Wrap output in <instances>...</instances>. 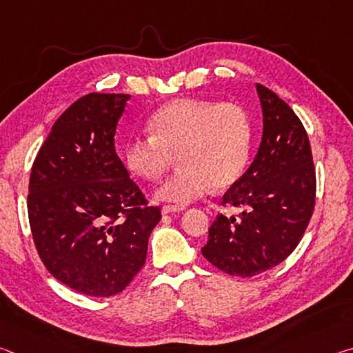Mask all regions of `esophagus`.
<instances>
[{"instance_id":"esophagus-1","label":"esophagus","mask_w":353,"mask_h":353,"mask_svg":"<svg viewBox=\"0 0 353 353\" xmlns=\"http://www.w3.org/2000/svg\"><path fill=\"white\" fill-rule=\"evenodd\" d=\"M185 207H179V205H163L162 207V213L168 214V213H174V212H182Z\"/></svg>"}]
</instances>
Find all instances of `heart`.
I'll return each instance as SVG.
<instances>
[{
    "mask_svg": "<svg viewBox=\"0 0 353 353\" xmlns=\"http://www.w3.org/2000/svg\"><path fill=\"white\" fill-rule=\"evenodd\" d=\"M148 129L151 135L128 141L124 160L135 176L159 181L177 157L181 170L157 190L159 201L188 205L213 187L234 185L248 166L252 121L240 104L176 99L149 118Z\"/></svg>",
    "mask_w": 353,
    "mask_h": 353,
    "instance_id": "b5f03b06",
    "label": "heart"
}]
</instances>
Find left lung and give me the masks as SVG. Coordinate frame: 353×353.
Segmentation results:
<instances>
[{
    "instance_id": "1",
    "label": "left lung",
    "mask_w": 353,
    "mask_h": 353,
    "mask_svg": "<svg viewBox=\"0 0 353 353\" xmlns=\"http://www.w3.org/2000/svg\"><path fill=\"white\" fill-rule=\"evenodd\" d=\"M263 139L252 165L225 191L202 255L230 276L252 277L277 266L296 249L312 219L316 171L307 130L291 107L256 83Z\"/></svg>"
}]
</instances>
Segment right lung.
I'll return each instance as SVG.
<instances>
[{"label":"right lung","mask_w":353,"mask_h":353,"mask_svg":"<svg viewBox=\"0 0 353 353\" xmlns=\"http://www.w3.org/2000/svg\"><path fill=\"white\" fill-rule=\"evenodd\" d=\"M130 94L88 93L52 126L29 177L28 216L46 270L71 290L118 294L146 261L162 213L151 207L115 151Z\"/></svg>","instance_id":"1"}]
</instances>
